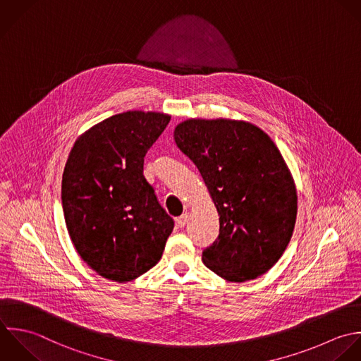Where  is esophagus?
I'll return each mask as SVG.
<instances>
[{"mask_svg": "<svg viewBox=\"0 0 361 361\" xmlns=\"http://www.w3.org/2000/svg\"><path fill=\"white\" fill-rule=\"evenodd\" d=\"M187 222H188V214H187V212L183 214V215L177 219V225H178L180 228H184V226L187 225Z\"/></svg>", "mask_w": 361, "mask_h": 361, "instance_id": "1", "label": "esophagus"}]
</instances>
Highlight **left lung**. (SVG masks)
Wrapping results in <instances>:
<instances>
[{
    "mask_svg": "<svg viewBox=\"0 0 361 361\" xmlns=\"http://www.w3.org/2000/svg\"><path fill=\"white\" fill-rule=\"evenodd\" d=\"M178 149L200 170L219 215V236L202 252L224 280L266 274L284 255L297 221L293 174L271 137L252 122L188 118L174 129Z\"/></svg>",
    "mask_w": 361,
    "mask_h": 361,
    "instance_id": "obj_1",
    "label": "left lung"
}]
</instances>
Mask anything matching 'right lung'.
<instances>
[{"mask_svg":"<svg viewBox=\"0 0 361 361\" xmlns=\"http://www.w3.org/2000/svg\"><path fill=\"white\" fill-rule=\"evenodd\" d=\"M170 115L126 111L81 133L61 178L70 239L101 277L132 281L161 259L174 222L143 176V159Z\"/></svg>","mask_w":361,"mask_h":361,"instance_id":"1","label":"right lung"}]
</instances>
